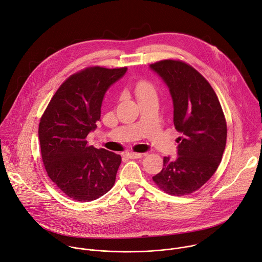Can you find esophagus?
I'll use <instances>...</instances> for the list:
<instances>
[{"mask_svg": "<svg viewBox=\"0 0 262 262\" xmlns=\"http://www.w3.org/2000/svg\"><path fill=\"white\" fill-rule=\"evenodd\" d=\"M142 154H135V152H128V154H125V157H127L128 159H140L142 158Z\"/></svg>", "mask_w": 262, "mask_h": 262, "instance_id": "obj_1", "label": "esophagus"}]
</instances>
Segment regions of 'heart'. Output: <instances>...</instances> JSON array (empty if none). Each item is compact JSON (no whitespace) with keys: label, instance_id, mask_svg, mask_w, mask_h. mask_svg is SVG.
I'll use <instances>...</instances> for the list:
<instances>
[{"label":"heart","instance_id":"obj_1","mask_svg":"<svg viewBox=\"0 0 262 262\" xmlns=\"http://www.w3.org/2000/svg\"><path fill=\"white\" fill-rule=\"evenodd\" d=\"M135 94L139 100H142L150 96H157V91L150 82L140 80L135 86Z\"/></svg>","mask_w":262,"mask_h":262}]
</instances>
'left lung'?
Listing matches in <instances>:
<instances>
[{
    "mask_svg": "<svg viewBox=\"0 0 262 262\" xmlns=\"http://www.w3.org/2000/svg\"><path fill=\"white\" fill-rule=\"evenodd\" d=\"M168 86L173 100V122L180 133L177 157L164 158L162 171L152 177L170 195H188L207 182L225 150L227 125L210 84L194 67L179 60L150 64Z\"/></svg>",
    "mask_w": 262,
    "mask_h": 262,
    "instance_id": "8db88e82",
    "label": "left lung"
}]
</instances>
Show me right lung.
Wrapping results in <instances>:
<instances>
[{"label":"right lung","mask_w":262,"mask_h":262,"mask_svg":"<svg viewBox=\"0 0 262 262\" xmlns=\"http://www.w3.org/2000/svg\"><path fill=\"white\" fill-rule=\"evenodd\" d=\"M126 70L93 66L72 74L59 87L40 119L38 137L47 173L72 200H96L115 183L121 157L89 146L86 138L100 120L105 92Z\"/></svg>","instance_id":"add662e5"}]
</instances>
